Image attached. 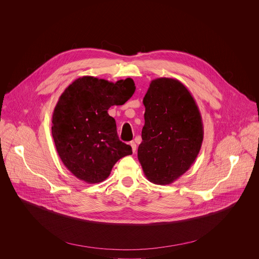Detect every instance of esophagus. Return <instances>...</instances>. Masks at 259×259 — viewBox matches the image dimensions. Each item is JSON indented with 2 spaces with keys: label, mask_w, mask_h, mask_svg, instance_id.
<instances>
[{
  "label": "esophagus",
  "mask_w": 259,
  "mask_h": 259,
  "mask_svg": "<svg viewBox=\"0 0 259 259\" xmlns=\"http://www.w3.org/2000/svg\"><path fill=\"white\" fill-rule=\"evenodd\" d=\"M131 147H132V149H133V152L135 153L136 152V150H137V145H136V143L135 142H131Z\"/></svg>",
  "instance_id": "1"
}]
</instances>
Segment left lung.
I'll return each instance as SVG.
<instances>
[{
	"instance_id": "left-lung-1",
	"label": "left lung",
	"mask_w": 259,
	"mask_h": 259,
	"mask_svg": "<svg viewBox=\"0 0 259 259\" xmlns=\"http://www.w3.org/2000/svg\"><path fill=\"white\" fill-rule=\"evenodd\" d=\"M143 103L146 111L139 160L150 183L170 185L188 170L200 150V112L185 84L170 77L152 79Z\"/></svg>"
}]
</instances>
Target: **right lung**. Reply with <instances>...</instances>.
Returning a JSON list of instances; mask_svg holds the SVG:
<instances>
[{"label": "right lung", "mask_w": 259, "mask_h": 259, "mask_svg": "<svg viewBox=\"0 0 259 259\" xmlns=\"http://www.w3.org/2000/svg\"><path fill=\"white\" fill-rule=\"evenodd\" d=\"M136 91L133 78L116 82L84 75L61 95L52 119V135L65 166L88 184L104 182L115 162L133 153L120 142L111 106H121Z\"/></svg>", "instance_id": "obj_1"}]
</instances>
